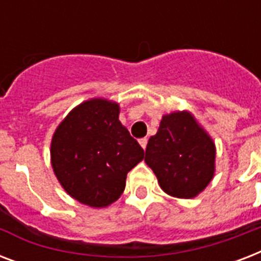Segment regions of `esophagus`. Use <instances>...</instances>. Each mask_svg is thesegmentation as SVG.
Masks as SVG:
<instances>
[{
  "label": "esophagus",
  "mask_w": 261,
  "mask_h": 261,
  "mask_svg": "<svg viewBox=\"0 0 261 261\" xmlns=\"http://www.w3.org/2000/svg\"><path fill=\"white\" fill-rule=\"evenodd\" d=\"M139 145L142 146V149H146L147 139H146V138H141V139H139Z\"/></svg>",
  "instance_id": "esophagus-1"
}]
</instances>
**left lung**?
Here are the masks:
<instances>
[{
    "mask_svg": "<svg viewBox=\"0 0 261 261\" xmlns=\"http://www.w3.org/2000/svg\"><path fill=\"white\" fill-rule=\"evenodd\" d=\"M145 163L153 169L164 192L191 199L214 177L215 145L187 111L164 115L150 137Z\"/></svg>",
    "mask_w": 261,
    "mask_h": 261,
    "instance_id": "8db88e82",
    "label": "left lung"
}]
</instances>
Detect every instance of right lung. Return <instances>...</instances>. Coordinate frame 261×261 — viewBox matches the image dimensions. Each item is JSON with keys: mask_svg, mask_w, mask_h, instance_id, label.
<instances>
[{"mask_svg": "<svg viewBox=\"0 0 261 261\" xmlns=\"http://www.w3.org/2000/svg\"><path fill=\"white\" fill-rule=\"evenodd\" d=\"M143 157L137 139L119 122V104L106 98L71 110L51 141V165L63 190L96 208L118 200L127 173Z\"/></svg>", "mask_w": 261, "mask_h": 261, "instance_id": "1", "label": "right lung"}]
</instances>
